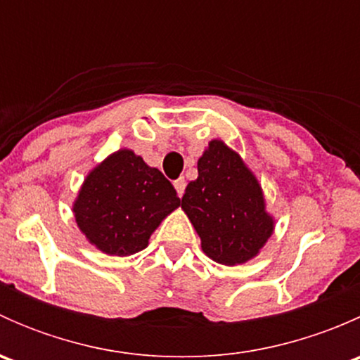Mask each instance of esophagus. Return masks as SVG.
Instances as JSON below:
<instances>
[{
  "mask_svg": "<svg viewBox=\"0 0 360 360\" xmlns=\"http://www.w3.org/2000/svg\"><path fill=\"white\" fill-rule=\"evenodd\" d=\"M174 188H176V191H177V195H179V198L183 197L184 188H186V181H184V177H179V179L174 181Z\"/></svg>",
  "mask_w": 360,
  "mask_h": 360,
  "instance_id": "34e87169",
  "label": "esophagus"
}]
</instances>
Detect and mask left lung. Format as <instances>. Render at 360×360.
Listing matches in <instances>:
<instances>
[{
	"label": "left lung",
	"mask_w": 360,
	"mask_h": 360,
	"mask_svg": "<svg viewBox=\"0 0 360 360\" xmlns=\"http://www.w3.org/2000/svg\"><path fill=\"white\" fill-rule=\"evenodd\" d=\"M181 209L212 261L235 266L257 256L274 233L263 190L240 155L214 139L198 158V177L186 186Z\"/></svg>",
	"instance_id": "8db88e82"
}]
</instances>
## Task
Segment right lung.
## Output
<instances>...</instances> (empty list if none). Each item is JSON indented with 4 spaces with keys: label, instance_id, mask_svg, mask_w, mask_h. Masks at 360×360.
Returning <instances> with one entry per match:
<instances>
[{
    "label": "right lung",
    "instance_id": "obj_1",
    "mask_svg": "<svg viewBox=\"0 0 360 360\" xmlns=\"http://www.w3.org/2000/svg\"><path fill=\"white\" fill-rule=\"evenodd\" d=\"M177 207L179 197L158 169L120 150L90 170L72 212L90 244L110 256H130L146 248Z\"/></svg>",
    "mask_w": 360,
    "mask_h": 360
}]
</instances>
